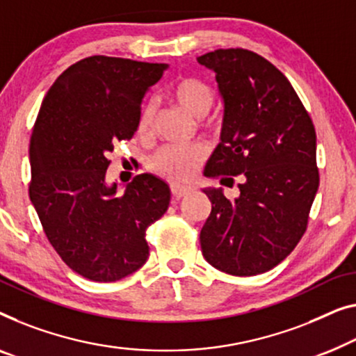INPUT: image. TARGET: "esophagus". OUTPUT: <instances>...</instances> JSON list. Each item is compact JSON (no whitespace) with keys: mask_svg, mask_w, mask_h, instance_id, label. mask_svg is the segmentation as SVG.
<instances>
[{"mask_svg":"<svg viewBox=\"0 0 356 356\" xmlns=\"http://www.w3.org/2000/svg\"><path fill=\"white\" fill-rule=\"evenodd\" d=\"M191 193L189 186H179V184H172V195L173 199H181Z\"/></svg>","mask_w":356,"mask_h":356,"instance_id":"obj_1","label":"esophagus"}]
</instances>
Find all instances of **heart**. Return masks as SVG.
<instances>
[{
	"mask_svg": "<svg viewBox=\"0 0 356 356\" xmlns=\"http://www.w3.org/2000/svg\"><path fill=\"white\" fill-rule=\"evenodd\" d=\"M172 96L179 106L184 107L194 117H204L213 106L215 95L210 85L199 79H181L172 90ZM156 107L151 101L141 107L138 117V131L149 135L152 130ZM205 151L200 144H167L159 149L152 157L151 167L154 172L172 179L173 183H186L199 172Z\"/></svg>",
	"mask_w": 356,
	"mask_h": 356,
	"instance_id": "b5f03b06",
	"label": "heart"
}]
</instances>
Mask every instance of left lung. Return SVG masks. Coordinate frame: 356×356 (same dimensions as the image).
<instances>
[{
  "label": "left lung",
  "mask_w": 356,
  "mask_h": 356,
  "mask_svg": "<svg viewBox=\"0 0 356 356\" xmlns=\"http://www.w3.org/2000/svg\"><path fill=\"white\" fill-rule=\"evenodd\" d=\"M215 72L225 101L221 143L205 177L239 195L204 189L212 212L200 231L205 260L234 276H255L281 264L305 234L315 200V127L289 80L270 60L242 48L199 56Z\"/></svg>",
  "instance_id": "obj_1"
}]
</instances>
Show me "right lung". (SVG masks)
<instances>
[{
	"instance_id": "obj_1",
	"label": "right lung",
	"mask_w": 356,
	"mask_h": 356,
	"mask_svg": "<svg viewBox=\"0 0 356 356\" xmlns=\"http://www.w3.org/2000/svg\"><path fill=\"white\" fill-rule=\"evenodd\" d=\"M165 69L85 58L58 76L35 120L30 200L49 244L90 281H118L141 268L146 229L168 209L170 188L149 173L136 175L122 195L106 184L111 152L135 135L143 97Z\"/></svg>"
}]
</instances>
